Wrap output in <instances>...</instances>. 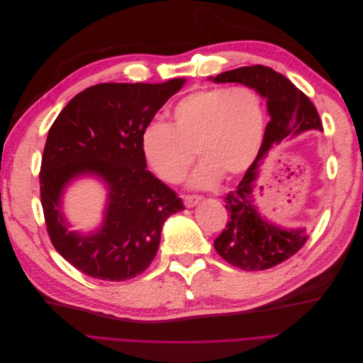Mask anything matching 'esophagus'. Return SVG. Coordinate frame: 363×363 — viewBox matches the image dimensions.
<instances>
[{
    "label": "esophagus",
    "mask_w": 363,
    "mask_h": 363,
    "mask_svg": "<svg viewBox=\"0 0 363 363\" xmlns=\"http://www.w3.org/2000/svg\"><path fill=\"white\" fill-rule=\"evenodd\" d=\"M201 201V196L200 195H184L183 196V203L186 207H194Z\"/></svg>",
    "instance_id": "obj_1"
}]
</instances>
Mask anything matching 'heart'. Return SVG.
Masks as SVG:
<instances>
[{"label": "heart", "instance_id": "b5f03b06", "mask_svg": "<svg viewBox=\"0 0 363 363\" xmlns=\"http://www.w3.org/2000/svg\"><path fill=\"white\" fill-rule=\"evenodd\" d=\"M265 131V107L248 84L196 89L174 106L171 123L155 121L140 135L148 167L168 183H180L196 156L203 162L192 184L208 188L233 180L255 163Z\"/></svg>", "mask_w": 363, "mask_h": 363}]
</instances>
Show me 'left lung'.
<instances>
[{
  "label": "left lung",
  "mask_w": 363,
  "mask_h": 363,
  "mask_svg": "<svg viewBox=\"0 0 363 363\" xmlns=\"http://www.w3.org/2000/svg\"><path fill=\"white\" fill-rule=\"evenodd\" d=\"M215 83L248 84L265 98L269 123L265 136L251 168L245 172L235 191L225 196V208L230 213L223 233L213 247L230 265L244 271L269 269L292 257L306 244L304 230H286L272 225L263 219L255 206V194L260 189L257 177L260 167L269 152L281 145L284 139L300 136L307 130L323 131L321 118L316 107L295 87L286 77L263 65L242 67L216 75Z\"/></svg>",
  "instance_id": "left-lung-1"
}]
</instances>
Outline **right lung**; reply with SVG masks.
<instances>
[{
  "label": "right lung",
  "instance_id": "right-lung-1",
  "mask_svg": "<svg viewBox=\"0 0 363 363\" xmlns=\"http://www.w3.org/2000/svg\"><path fill=\"white\" fill-rule=\"evenodd\" d=\"M184 82L95 84L52 123L39 172L43 216L54 248L86 276L106 281L139 276L157 255L164 219L184 208L147 169L140 150L142 130ZM84 173L98 174L109 188L104 227L87 237L67 232L60 208L64 186Z\"/></svg>",
  "mask_w": 363,
  "mask_h": 363
}]
</instances>
